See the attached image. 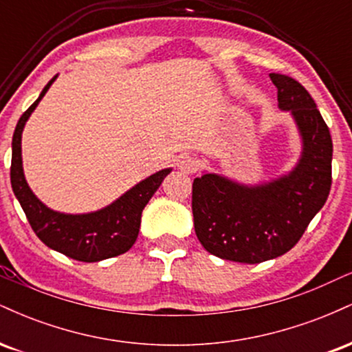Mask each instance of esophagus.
<instances>
[{"mask_svg": "<svg viewBox=\"0 0 352 352\" xmlns=\"http://www.w3.org/2000/svg\"><path fill=\"white\" fill-rule=\"evenodd\" d=\"M177 165H179V168L184 173H195L197 168H199V162L192 155H182Z\"/></svg>", "mask_w": 352, "mask_h": 352, "instance_id": "esophagus-1", "label": "esophagus"}]
</instances>
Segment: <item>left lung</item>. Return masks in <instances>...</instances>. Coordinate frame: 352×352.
Wrapping results in <instances>:
<instances>
[{
    "label": "left lung",
    "instance_id": "left-lung-1",
    "mask_svg": "<svg viewBox=\"0 0 352 352\" xmlns=\"http://www.w3.org/2000/svg\"><path fill=\"white\" fill-rule=\"evenodd\" d=\"M270 79L278 89L280 107L296 120L302 155L292 173L260 187L213 173L193 180L197 238L221 260L253 265L289 252L329 195L333 140L328 125L296 79L276 72Z\"/></svg>",
    "mask_w": 352,
    "mask_h": 352
}]
</instances>
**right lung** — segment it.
Wrapping results in <instances>:
<instances>
[{"label": "right lung", "mask_w": 352, "mask_h": 352, "mask_svg": "<svg viewBox=\"0 0 352 352\" xmlns=\"http://www.w3.org/2000/svg\"><path fill=\"white\" fill-rule=\"evenodd\" d=\"M52 78L43 89L41 96L31 104L24 114L19 117L13 134V155H11V187L16 199L21 204L33 232L39 240L56 252L66 254L78 261L106 260V258L122 254L135 243L140 228L142 210L153 193L160 187L170 168L153 173L137 184L134 188L124 193L119 200L99 212L87 215H64L52 212L36 199V195L28 187L23 173L21 162V134L28 117L34 111L39 100L46 94L52 84Z\"/></svg>", "instance_id": "1"}]
</instances>
